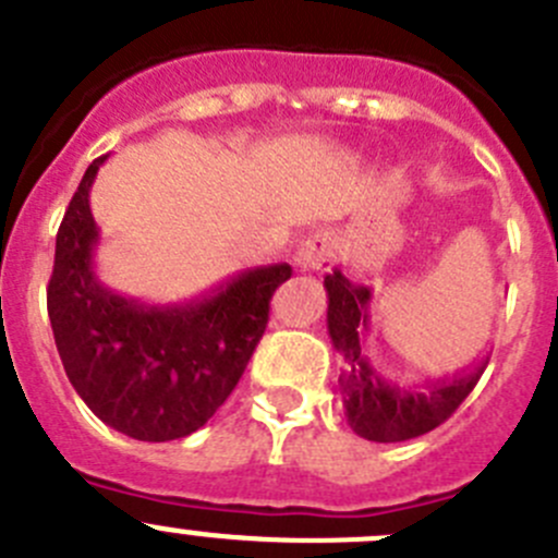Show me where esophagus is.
Segmentation results:
<instances>
[{"mask_svg": "<svg viewBox=\"0 0 558 558\" xmlns=\"http://www.w3.org/2000/svg\"><path fill=\"white\" fill-rule=\"evenodd\" d=\"M335 258V240L327 231H316V234L305 236L294 253V264L302 272H318L327 269L329 262Z\"/></svg>", "mask_w": 558, "mask_h": 558, "instance_id": "esophagus-1", "label": "esophagus"}]
</instances>
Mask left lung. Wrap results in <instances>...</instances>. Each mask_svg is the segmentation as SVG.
<instances>
[{
	"mask_svg": "<svg viewBox=\"0 0 558 558\" xmlns=\"http://www.w3.org/2000/svg\"><path fill=\"white\" fill-rule=\"evenodd\" d=\"M324 289L329 300V338L345 362V371L340 373L345 420L362 439L392 445L439 428L483 376L488 356L458 371L452 378L428 381L425 389H405L387 381L365 354V338L371 332V286L351 283L340 269H332L324 278Z\"/></svg>",
	"mask_w": 558,
	"mask_h": 558,
	"instance_id": "8db88e82",
	"label": "left lung"
}]
</instances>
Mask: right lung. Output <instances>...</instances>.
Wrapping results in <instances>:
<instances>
[{
    "label": "right lung",
    "mask_w": 558,
    "mask_h": 558,
    "mask_svg": "<svg viewBox=\"0 0 558 558\" xmlns=\"http://www.w3.org/2000/svg\"><path fill=\"white\" fill-rule=\"evenodd\" d=\"M106 158L92 160L59 226L48 280L53 340L70 384L102 423L138 441L182 439L236 387L291 267L245 269L180 305L113 294L95 275L100 231L89 209Z\"/></svg>",
    "instance_id": "obj_1"
}]
</instances>
